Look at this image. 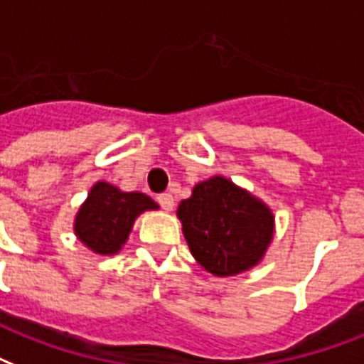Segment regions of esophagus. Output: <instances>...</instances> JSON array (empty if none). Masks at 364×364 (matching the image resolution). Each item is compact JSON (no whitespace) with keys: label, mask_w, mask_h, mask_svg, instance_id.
I'll use <instances>...</instances> for the list:
<instances>
[{"label":"esophagus","mask_w":364,"mask_h":364,"mask_svg":"<svg viewBox=\"0 0 364 364\" xmlns=\"http://www.w3.org/2000/svg\"><path fill=\"white\" fill-rule=\"evenodd\" d=\"M157 203H159L161 208H165V210H173L174 197L171 196V193H161V196H157Z\"/></svg>","instance_id":"obj_1"}]
</instances>
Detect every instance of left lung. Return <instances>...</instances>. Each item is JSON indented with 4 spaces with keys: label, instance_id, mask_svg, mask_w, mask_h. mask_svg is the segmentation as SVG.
Here are the masks:
<instances>
[{
    "label": "left lung",
    "instance_id": "8db88e82",
    "mask_svg": "<svg viewBox=\"0 0 364 364\" xmlns=\"http://www.w3.org/2000/svg\"><path fill=\"white\" fill-rule=\"evenodd\" d=\"M176 214L193 258L218 277L256 266L273 237L272 210L224 176L197 184Z\"/></svg>",
    "mask_w": 364,
    "mask_h": 364
}]
</instances>
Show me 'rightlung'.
<instances>
[{
    "mask_svg": "<svg viewBox=\"0 0 364 364\" xmlns=\"http://www.w3.org/2000/svg\"><path fill=\"white\" fill-rule=\"evenodd\" d=\"M151 208H157V203L144 193H127L108 182H97L75 216V235L92 252L115 255L125 245L138 214Z\"/></svg>",
    "mask_w": 364,
    "mask_h": 364,
    "instance_id": "obj_1",
    "label": "right lung"
}]
</instances>
